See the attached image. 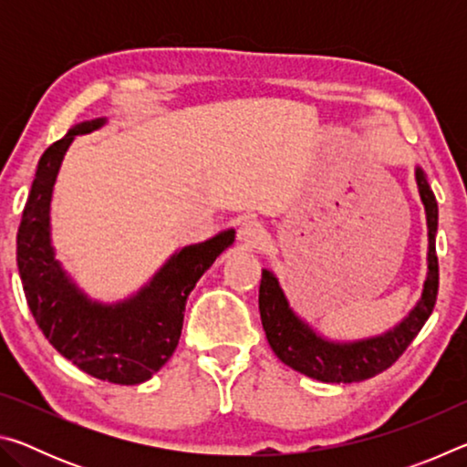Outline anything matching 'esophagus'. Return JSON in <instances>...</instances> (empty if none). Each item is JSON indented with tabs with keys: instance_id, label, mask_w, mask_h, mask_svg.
Here are the masks:
<instances>
[{
	"instance_id": "34e87169",
	"label": "esophagus",
	"mask_w": 467,
	"mask_h": 467,
	"mask_svg": "<svg viewBox=\"0 0 467 467\" xmlns=\"http://www.w3.org/2000/svg\"><path fill=\"white\" fill-rule=\"evenodd\" d=\"M264 236L265 231L262 223H257V220H243L239 228H236V239H239L243 243V247L247 249H255L257 244L264 241Z\"/></svg>"
}]
</instances>
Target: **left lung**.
Masks as SVG:
<instances>
[{
  "instance_id": "left-lung-1",
  "label": "left lung",
  "mask_w": 467,
  "mask_h": 467,
  "mask_svg": "<svg viewBox=\"0 0 467 467\" xmlns=\"http://www.w3.org/2000/svg\"><path fill=\"white\" fill-rule=\"evenodd\" d=\"M418 193L426 212L429 226V272H426L422 296L406 319L381 336L357 339V342H334L319 336L290 309L280 282L270 270L262 272L259 284V313L272 350L284 365L323 383H357L389 368L431 317L439 292V259L434 249L439 208L424 171L416 167Z\"/></svg>"
}]
</instances>
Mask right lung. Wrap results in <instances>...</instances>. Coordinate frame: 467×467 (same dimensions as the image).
Listing matches in <instances>:
<instances>
[{"label":"right lung","instance_id":"right-lung-1","mask_svg":"<svg viewBox=\"0 0 467 467\" xmlns=\"http://www.w3.org/2000/svg\"><path fill=\"white\" fill-rule=\"evenodd\" d=\"M105 123V117L78 123L45 150L22 212L16 262L30 313L55 350L102 381L138 385L172 357L189 292L234 243V231L228 228L177 251L146 286L119 303L105 305L86 296L55 259L49 212L55 179L69 144Z\"/></svg>","mask_w":467,"mask_h":467}]
</instances>
